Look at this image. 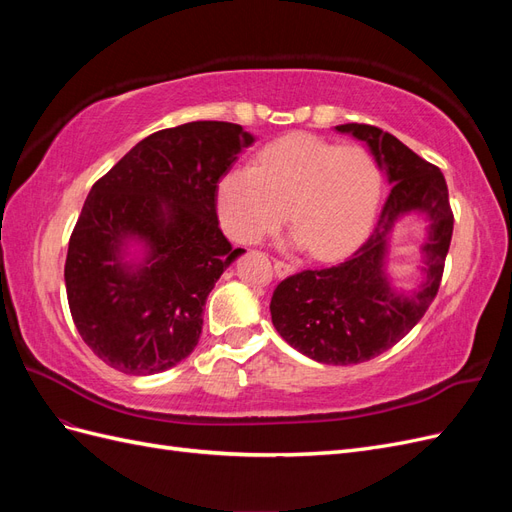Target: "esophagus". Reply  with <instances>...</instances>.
<instances>
[{
	"instance_id": "1",
	"label": "esophagus",
	"mask_w": 512,
	"mask_h": 512,
	"mask_svg": "<svg viewBox=\"0 0 512 512\" xmlns=\"http://www.w3.org/2000/svg\"><path fill=\"white\" fill-rule=\"evenodd\" d=\"M273 269H275L277 277H286V275H292V273H294V267L288 265V262H284V260H275V262H273Z\"/></svg>"
}]
</instances>
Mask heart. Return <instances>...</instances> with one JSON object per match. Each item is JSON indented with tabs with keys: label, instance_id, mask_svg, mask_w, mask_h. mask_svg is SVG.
I'll use <instances>...</instances> for the list:
<instances>
[{
	"label": "heart",
	"instance_id": "heart-1",
	"mask_svg": "<svg viewBox=\"0 0 512 512\" xmlns=\"http://www.w3.org/2000/svg\"><path fill=\"white\" fill-rule=\"evenodd\" d=\"M382 177L361 147H339L292 134L258 153L254 168L237 166L215 188V209L230 239L258 243L286 218L290 241L316 258L350 252L369 232L380 203Z\"/></svg>",
	"mask_w": 512,
	"mask_h": 512
}]
</instances>
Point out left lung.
<instances>
[{
  "label": "left lung",
  "instance_id": "left-lung-1",
  "mask_svg": "<svg viewBox=\"0 0 512 512\" xmlns=\"http://www.w3.org/2000/svg\"><path fill=\"white\" fill-rule=\"evenodd\" d=\"M335 130L367 145L391 185L389 196L376 228L348 260L301 271L277 284L271 320L277 333L309 359L354 365L393 348L436 299L453 237V211L440 168L418 158L399 138L367 123H344ZM410 212H421L430 222L422 246L424 282L414 291H401L385 267L390 232Z\"/></svg>",
  "mask_w": 512,
  "mask_h": 512
}]
</instances>
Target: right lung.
Instances as JSON below:
<instances>
[{
	"instance_id": "1",
	"label": "right lung",
	"mask_w": 512,
	"mask_h": 512,
	"mask_svg": "<svg viewBox=\"0 0 512 512\" xmlns=\"http://www.w3.org/2000/svg\"><path fill=\"white\" fill-rule=\"evenodd\" d=\"M256 138L192 121L143 138L91 188L64 269L83 342L130 376L188 356L215 282L245 250L224 237L215 188Z\"/></svg>"
}]
</instances>
